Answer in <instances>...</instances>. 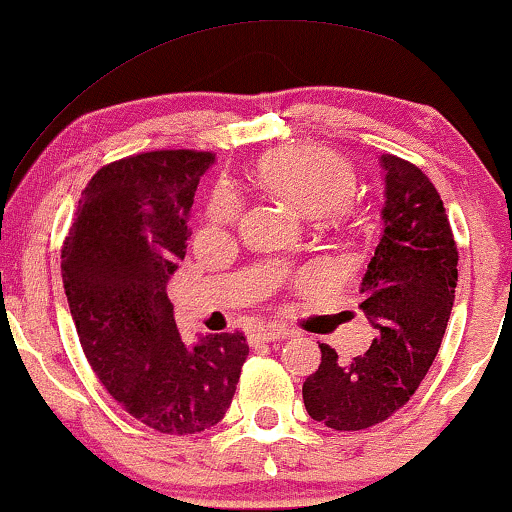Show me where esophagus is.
I'll list each match as a JSON object with an SVG mask.
<instances>
[{
  "label": "esophagus",
  "mask_w": 512,
  "mask_h": 512,
  "mask_svg": "<svg viewBox=\"0 0 512 512\" xmlns=\"http://www.w3.org/2000/svg\"><path fill=\"white\" fill-rule=\"evenodd\" d=\"M286 335H290V333L281 326H262V328H257V331H252L250 342H274V340L286 338Z\"/></svg>",
  "instance_id": "obj_1"
}]
</instances>
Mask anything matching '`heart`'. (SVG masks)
Segmentation results:
<instances>
[{"label":"heart","instance_id":"obj_1","mask_svg":"<svg viewBox=\"0 0 512 512\" xmlns=\"http://www.w3.org/2000/svg\"><path fill=\"white\" fill-rule=\"evenodd\" d=\"M257 184L304 215H326L352 198L357 174L340 153L326 146H281L264 155L255 170ZM241 212V198L231 186H217L208 215L215 224H231Z\"/></svg>","mask_w":512,"mask_h":512}]
</instances>
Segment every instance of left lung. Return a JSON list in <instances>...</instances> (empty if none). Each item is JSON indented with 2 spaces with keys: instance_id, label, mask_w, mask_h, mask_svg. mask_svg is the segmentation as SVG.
<instances>
[{
  "instance_id": "obj_1",
  "label": "left lung",
  "mask_w": 512,
  "mask_h": 512,
  "mask_svg": "<svg viewBox=\"0 0 512 512\" xmlns=\"http://www.w3.org/2000/svg\"><path fill=\"white\" fill-rule=\"evenodd\" d=\"M380 165L385 229L361 283L375 338L349 364L321 342V364L302 385L309 416L340 432L373 428L413 397L442 345L458 281V248L435 184L392 153Z\"/></svg>"
}]
</instances>
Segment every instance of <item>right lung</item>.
I'll return each mask as SVG.
<instances>
[{
  "mask_svg": "<svg viewBox=\"0 0 512 512\" xmlns=\"http://www.w3.org/2000/svg\"><path fill=\"white\" fill-rule=\"evenodd\" d=\"M212 160L210 151L177 148L103 165L61 248L84 357L129 416L163 435L217 425L250 352L241 331L184 342L165 290L186 255L193 196Z\"/></svg>",
  "mask_w": 512,
  "mask_h": 512,
  "instance_id": "right-lung-1",
  "label": "right lung"
}]
</instances>
